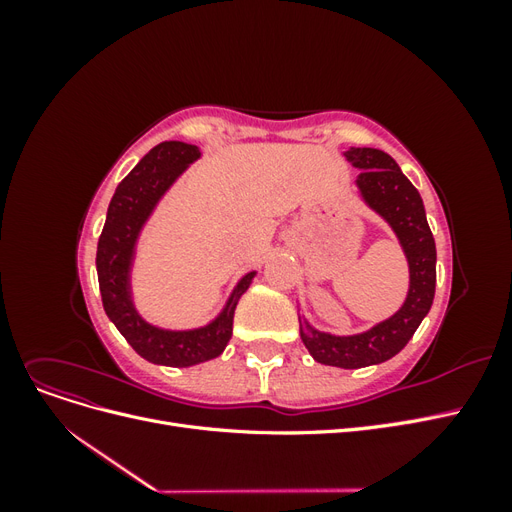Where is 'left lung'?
Returning a JSON list of instances; mask_svg holds the SVG:
<instances>
[{"mask_svg":"<svg viewBox=\"0 0 512 512\" xmlns=\"http://www.w3.org/2000/svg\"><path fill=\"white\" fill-rule=\"evenodd\" d=\"M344 156L361 173L356 177L365 203L391 224L410 265L406 303L389 320L359 335H331L301 322V339L322 365L356 369L389 361L410 342L436 294V241L427 224L423 198L401 173L397 162L380 149L352 147Z\"/></svg>","mask_w":512,"mask_h":512,"instance_id":"left-lung-1","label":"left lung"}]
</instances>
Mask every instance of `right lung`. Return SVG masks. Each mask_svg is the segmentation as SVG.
Wrapping results in <instances>:
<instances>
[{
  "label": "right lung",
  "instance_id": "right-lung-1",
  "mask_svg": "<svg viewBox=\"0 0 512 512\" xmlns=\"http://www.w3.org/2000/svg\"><path fill=\"white\" fill-rule=\"evenodd\" d=\"M200 158L196 145L166 141L153 147L123 179L108 205L106 222L98 241L96 267L106 316L115 322L119 333L143 359L170 365L190 367L220 356L232 335V318L241 294L250 288L256 271L247 273L232 290L222 314L207 327L194 331H164L151 327L138 316L130 294V267L134 245L153 207L175 179Z\"/></svg>",
  "mask_w": 512,
  "mask_h": 512
}]
</instances>
